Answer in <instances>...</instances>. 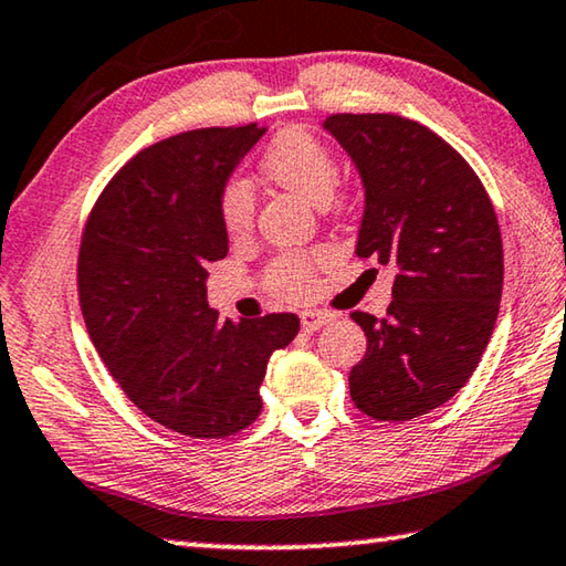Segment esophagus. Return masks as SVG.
<instances>
[{
  "mask_svg": "<svg viewBox=\"0 0 566 566\" xmlns=\"http://www.w3.org/2000/svg\"><path fill=\"white\" fill-rule=\"evenodd\" d=\"M333 321V313H325V311H305L301 315V325L305 333H315L321 331L323 325H328Z\"/></svg>",
  "mask_w": 566,
  "mask_h": 566,
  "instance_id": "esophagus-1",
  "label": "esophagus"
}]
</instances>
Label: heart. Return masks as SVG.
I'll use <instances>...</instances> for the list:
<instances>
[{
  "mask_svg": "<svg viewBox=\"0 0 566 566\" xmlns=\"http://www.w3.org/2000/svg\"><path fill=\"white\" fill-rule=\"evenodd\" d=\"M258 168L271 184L289 188L315 206L331 201L340 174L331 148L301 126L275 134L261 154ZM218 216L228 235H245L255 216L253 188L245 181H228L218 193ZM268 285L285 298H303L313 289V258L295 253L275 258L268 268Z\"/></svg>",
  "mask_w": 566,
  "mask_h": 566,
  "instance_id": "heart-1",
  "label": "heart"
}]
</instances>
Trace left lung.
I'll return each mask as SVG.
<instances>
[{
  "label": "left lung",
  "mask_w": 566,
  "mask_h": 566,
  "mask_svg": "<svg viewBox=\"0 0 566 566\" xmlns=\"http://www.w3.org/2000/svg\"><path fill=\"white\" fill-rule=\"evenodd\" d=\"M363 178L360 258L398 268L385 318L355 311L368 335L350 398L373 420L440 408L478 368L502 298V235L472 166L428 126L395 114L323 122Z\"/></svg>",
  "instance_id": "obj_1"
}]
</instances>
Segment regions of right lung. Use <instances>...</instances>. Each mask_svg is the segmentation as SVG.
Segmentation results:
<instances>
[{"instance_id": "1", "label": "right lung", "mask_w": 566, "mask_h": 566, "mask_svg": "<svg viewBox=\"0 0 566 566\" xmlns=\"http://www.w3.org/2000/svg\"><path fill=\"white\" fill-rule=\"evenodd\" d=\"M263 126L196 128L138 151L98 196L78 251V303L126 398L164 428L221 440L261 415L268 358L298 315L218 318L206 265L228 253L218 193Z\"/></svg>"}]
</instances>
